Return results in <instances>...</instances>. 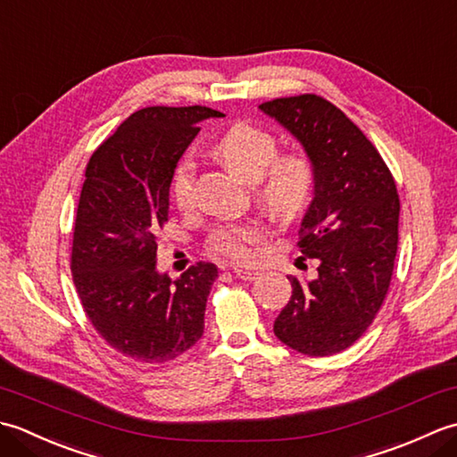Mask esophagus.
I'll use <instances>...</instances> for the list:
<instances>
[{
	"label": "esophagus",
	"instance_id": "1",
	"mask_svg": "<svg viewBox=\"0 0 457 457\" xmlns=\"http://www.w3.org/2000/svg\"><path fill=\"white\" fill-rule=\"evenodd\" d=\"M234 273H236V277L241 278V280H255L257 275H259V270H255V269H245V267H236Z\"/></svg>",
	"mask_w": 457,
	"mask_h": 457
}]
</instances>
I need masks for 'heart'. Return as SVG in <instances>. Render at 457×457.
Returning a JSON list of instances; mask_svg holds the SVG:
<instances>
[{"label": "heart", "mask_w": 457, "mask_h": 457, "mask_svg": "<svg viewBox=\"0 0 457 457\" xmlns=\"http://www.w3.org/2000/svg\"><path fill=\"white\" fill-rule=\"evenodd\" d=\"M212 151L241 177L255 182L261 206L277 218H295L314 196L316 169L303 151L278 153L273 133L255 123L239 121L213 141ZM170 194L180 210L196 206V167L190 157H180L170 172ZM259 221L226 223L213 229L210 249L231 261H249L265 239Z\"/></svg>", "instance_id": "obj_1"}]
</instances>
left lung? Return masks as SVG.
<instances>
[{
  "label": "left lung",
  "instance_id": "obj_1",
  "mask_svg": "<svg viewBox=\"0 0 457 457\" xmlns=\"http://www.w3.org/2000/svg\"><path fill=\"white\" fill-rule=\"evenodd\" d=\"M259 108L303 143L316 169L298 249L320 261L318 277H290L293 296L275 320V336L304 355H334L367 332L389 293L399 192L375 145L322 96H288Z\"/></svg>",
  "mask_w": 457,
  "mask_h": 457
}]
</instances>
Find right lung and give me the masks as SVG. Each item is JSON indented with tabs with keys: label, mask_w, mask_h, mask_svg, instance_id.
<instances>
[{
	"label": "right lung",
	"mask_w": 457,
	"mask_h": 457,
	"mask_svg": "<svg viewBox=\"0 0 457 457\" xmlns=\"http://www.w3.org/2000/svg\"><path fill=\"white\" fill-rule=\"evenodd\" d=\"M206 105H151L131 113L86 164L71 269L86 316L108 345L141 363H167L204 334L218 269L192 265L159 275L157 234L169 221L170 172L198 123L220 118Z\"/></svg>",
	"instance_id": "add662e5"
}]
</instances>
